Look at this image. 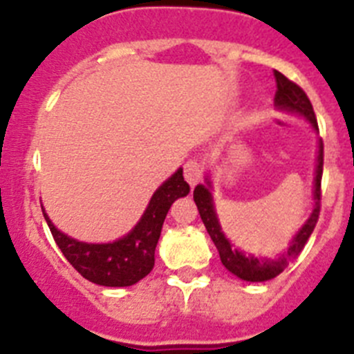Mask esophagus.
I'll return each mask as SVG.
<instances>
[{
  "label": "esophagus",
  "mask_w": 354,
  "mask_h": 354,
  "mask_svg": "<svg viewBox=\"0 0 354 354\" xmlns=\"http://www.w3.org/2000/svg\"><path fill=\"white\" fill-rule=\"evenodd\" d=\"M202 175H204V168H202V165L196 159L186 161V165H184V179L187 183L195 186V184H198L202 180Z\"/></svg>",
  "instance_id": "obj_1"
}]
</instances>
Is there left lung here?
Segmentation results:
<instances>
[{
    "label": "left lung",
    "mask_w": 354,
    "mask_h": 354,
    "mask_svg": "<svg viewBox=\"0 0 354 354\" xmlns=\"http://www.w3.org/2000/svg\"><path fill=\"white\" fill-rule=\"evenodd\" d=\"M274 81H277V93H274V104L280 109H286V111H296V113L303 115L306 120L310 122L312 127L315 131H319L317 127V118H315L314 108H312L310 99L306 97L305 90L301 86L290 81L289 77H286L282 72L274 71ZM323 161H324V145L323 140H319V156H317V168H315V186H314V211H312L310 218L305 221V225L301 227L294 239L290 241V246L287 250L286 255L278 257L277 261H270V259H257L252 257V255H245L243 252H237L228 239L225 237V234L221 232V227L218 223V218H216L214 205H212V196H211V183L207 180V186H198L195 187L193 192V198H195V204L198 207L200 218L204 221L205 228H207L209 236H211L212 243L220 252L221 264L227 268L230 273H234L236 277H239L241 280H246V282H266V280H271L277 274L282 273L287 266L298 257L301 250L305 248L306 241L314 232L315 223L319 220V212H321V179H323Z\"/></svg>",
    "instance_id": "1"
}]
</instances>
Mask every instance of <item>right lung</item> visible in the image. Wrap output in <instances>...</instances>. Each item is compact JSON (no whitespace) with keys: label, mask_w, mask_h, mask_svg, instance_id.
I'll return each instance as SVG.
<instances>
[{"label":"right lung","mask_w":354,"mask_h":354,"mask_svg":"<svg viewBox=\"0 0 354 354\" xmlns=\"http://www.w3.org/2000/svg\"><path fill=\"white\" fill-rule=\"evenodd\" d=\"M187 193L189 184L184 180L183 168H179L150 198L138 225L126 237L106 245H88L67 237L42 212L58 248L81 277L97 286L127 287L140 282L152 271L156 246L168 209L175 200Z\"/></svg>","instance_id":"right-lung-1"}]
</instances>
